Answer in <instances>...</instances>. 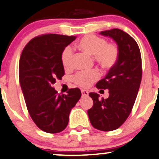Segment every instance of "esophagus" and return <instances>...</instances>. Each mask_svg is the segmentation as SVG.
<instances>
[{
    "label": "esophagus",
    "mask_w": 159,
    "mask_h": 159,
    "mask_svg": "<svg viewBox=\"0 0 159 159\" xmlns=\"http://www.w3.org/2000/svg\"><path fill=\"white\" fill-rule=\"evenodd\" d=\"M89 93L88 91L86 90H81V96L82 97H85V96H88Z\"/></svg>",
    "instance_id": "esophagus-1"
}]
</instances>
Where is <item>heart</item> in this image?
Here are the masks:
<instances>
[{
    "mask_svg": "<svg viewBox=\"0 0 159 159\" xmlns=\"http://www.w3.org/2000/svg\"><path fill=\"white\" fill-rule=\"evenodd\" d=\"M81 52L93 56V58L103 68L112 67L118 59L119 51L113 44H107V41L102 37L94 35H87L80 40L77 45ZM73 53L70 47H66L61 55V61L65 69L72 66ZM99 77V72L96 69L89 72H80L74 76V81L78 85L87 87Z\"/></svg>",
    "mask_w": 159,
    "mask_h": 159,
    "instance_id": "heart-1",
    "label": "heart"
}]
</instances>
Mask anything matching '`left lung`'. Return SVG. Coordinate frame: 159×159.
<instances>
[{"instance_id":"obj_1","label":"left lung","mask_w":159,"mask_h":159,"mask_svg":"<svg viewBox=\"0 0 159 159\" xmlns=\"http://www.w3.org/2000/svg\"><path fill=\"white\" fill-rule=\"evenodd\" d=\"M100 34L114 40L119 55L105 77L96 84L98 89L109 90L108 98L100 99L96 93H90L93 105L87 114L93 126L108 132L123 125L132 111L141 81V56L135 40L122 30L112 29Z\"/></svg>"}]
</instances>
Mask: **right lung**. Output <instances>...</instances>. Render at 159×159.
Masks as SVG:
<instances>
[{
  "label": "right lung",
  "instance_id": "right-lung-1",
  "mask_svg": "<svg viewBox=\"0 0 159 159\" xmlns=\"http://www.w3.org/2000/svg\"><path fill=\"white\" fill-rule=\"evenodd\" d=\"M76 36L45 34L30 40L19 61V81L29 114L47 133L64 130L71 110L81 96L78 88L60 95L53 86L61 80L64 68L61 55Z\"/></svg>",
  "mask_w": 159,
  "mask_h": 159
}]
</instances>
